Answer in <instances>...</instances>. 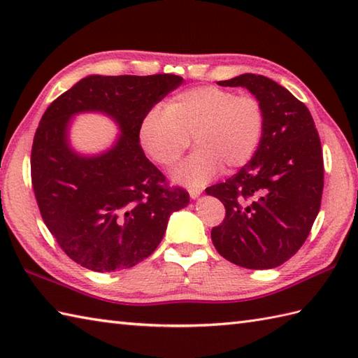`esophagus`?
I'll return each mask as SVG.
<instances>
[{"label": "esophagus", "instance_id": "esophagus-1", "mask_svg": "<svg viewBox=\"0 0 358 358\" xmlns=\"http://www.w3.org/2000/svg\"><path fill=\"white\" fill-rule=\"evenodd\" d=\"M201 192H203V191H201L200 187H191V189H189V195H191V199H192V200L199 199Z\"/></svg>", "mask_w": 358, "mask_h": 358}]
</instances>
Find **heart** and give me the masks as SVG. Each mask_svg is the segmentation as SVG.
I'll list each match as a JSON object with an SVG mask.
<instances>
[{"label": "heart", "mask_w": 358, "mask_h": 358, "mask_svg": "<svg viewBox=\"0 0 358 358\" xmlns=\"http://www.w3.org/2000/svg\"><path fill=\"white\" fill-rule=\"evenodd\" d=\"M263 108L255 96L203 86L172 96L166 110L149 109L141 117L136 138L155 164L169 167L192 141L196 149L172 172L175 183L199 187L224 166H245L263 132Z\"/></svg>", "instance_id": "obj_1"}]
</instances>
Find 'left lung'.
Segmentation results:
<instances>
[{"label":"left lung","mask_w":358,"mask_h":358,"mask_svg":"<svg viewBox=\"0 0 358 358\" xmlns=\"http://www.w3.org/2000/svg\"><path fill=\"white\" fill-rule=\"evenodd\" d=\"M246 87L263 108L264 123L252 159L206 189L224 204L223 223L210 232L218 254L246 269H272L306 241L323 194L320 136L309 109L263 75L218 81Z\"/></svg>","instance_id":"left-lung-1"}]
</instances>
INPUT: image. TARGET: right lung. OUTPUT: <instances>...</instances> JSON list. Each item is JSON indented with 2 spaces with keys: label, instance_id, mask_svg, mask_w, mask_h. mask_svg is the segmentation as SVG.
Listing matches in <instances>:
<instances>
[{
  "label": "right lung",
  "instance_id": "1",
  "mask_svg": "<svg viewBox=\"0 0 358 358\" xmlns=\"http://www.w3.org/2000/svg\"><path fill=\"white\" fill-rule=\"evenodd\" d=\"M181 83L172 73L89 75L45 109L30 157L35 199L59 248L83 268H132L157 249L172 212L189 204V194L166 185L136 138L141 117ZM85 111L104 113L120 129L101 155L70 146L71 117Z\"/></svg>",
  "mask_w": 358,
  "mask_h": 358
}]
</instances>
